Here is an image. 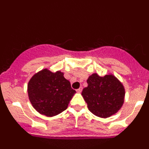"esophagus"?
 Wrapping results in <instances>:
<instances>
[{"mask_svg":"<svg viewBox=\"0 0 149 149\" xmlns=\"http://www.w3.org/2000/svg\"><path fill=\"white\" fill-rule=\"evenodd\" d=\"M82 90H83V87H82V86H81V87H80V88H79V89H77V92L78 93H81V92H82Z\"/></svg>","mask_w":149,"mask_h":149,"instance_id":"1","label":"esophagus"}]
</instances>
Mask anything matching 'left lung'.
Instances as JSON below:
<instances>
[{"mask_svg":"<svg viewBox=\"0 0 149 149\" xmlns=\"http://www.w3.org/2000/svg\"><path fill=\"white\" fill-rule=\"evenodd\" d=\"M88 86L82 95L90 112L98 117L107 118L122 107L125 98V89L120 81L112 74L100 77L93 74L87 80Z\"/></svg>","mask_w":149,"mask_h":149,"instance_id":"obj_1","label":"left lung"}]
</instances>
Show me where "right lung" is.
I'll use <instances>...</instances> for the list:
<instances>
[{
	"label": "right lung",
	"instance_id": "add662e5",
	"mask_svg": "<svg viewBox=\"0 0 149 149\" xmlns=\"http://www.w3.org/2000/svg\"><path fill=\"white\" fill-rule=\"evenodd\" d=\"M29 99L39 113L54 116L68 107L75 90L61 72L43 69L34 74L27 86Z\"/></svg>",
	"mask_w": 149,
	"mask_h": 149
}]
</instances>
